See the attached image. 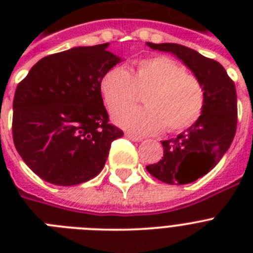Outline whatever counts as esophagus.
<instances>
[{"mask_svg":"<svg viewBox=\"0 0 253 253\" xmlns=\"http://www.w3.org/2000/svg\"><path fill=\"white\" fill-rule=\"evenodd\" d=\"M126 136L130 139V140H132V142H139V140H142V138H140V136L131 134V132H126Z\"/></svg>","mask_w":253,"mask_h":253,"instance_id":"esophagus-1","label":"esophagus"}]
</instances>
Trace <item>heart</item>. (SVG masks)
<instances>
[{
    "instance_id": "obj_1",
    "label": "heart",
    "mask_w": 253,
    "mask_h": 253,
    "mask_svg": "<svg viewBox=\"0 0 253 253\" xmlns=\"http://www.w3.org/2000/svg\"><path fill=\"white\" fill-rule=\"evenodd\" d=\"M144 91L146 106L123 107L113 115L119 126L135 134H155L164 127L169 132H180L193 126L204 111L201 80L169 56L140 59L132 75L115 67L101 80V93L110 110L135 102Z\"/></svg>"
}]
</instances>
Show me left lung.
Masks as SVG:
<instances>
[{
	"instance_id": "obj_1",
	"label": "left lung",
	"mask_w": 253,
	"mask_h": 253,
	"mask_svg": "<svg viewBox=\"0 0 253 253\" xmlns=\"http://www.w3.org/2000/svg\"><path fill=\"white\" fill-rule=\"evenodd\" d=\"M147 44L176 55L204 85L205 106L200 119L176 138L163 140L162 160L146 167L166 184H190L210 172L234 140L238 123L235 84L218 61L194 49L176 43Z\"/></svg>"
}]
</instances>
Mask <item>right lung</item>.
I'll return each instance as SVG.
<instances>
[{
    "mask_svg": "<svg viewBox=\"0 0 253 253\" xmlns=\"http://www.w3.org/2000/svg\"><path fill=\"white\" fill-rule=\"evenodd\" d=\"M109 43L43 57L18 84L13 140L35 174L59 186L91 180L123 131L109 123L101 80L121 61Z\"/></svg>",
    "mask_w": 253,
    "mask_h": 253,
    "instance_id": "add662e5",
    "label": "right lung"
}]
</instances>
